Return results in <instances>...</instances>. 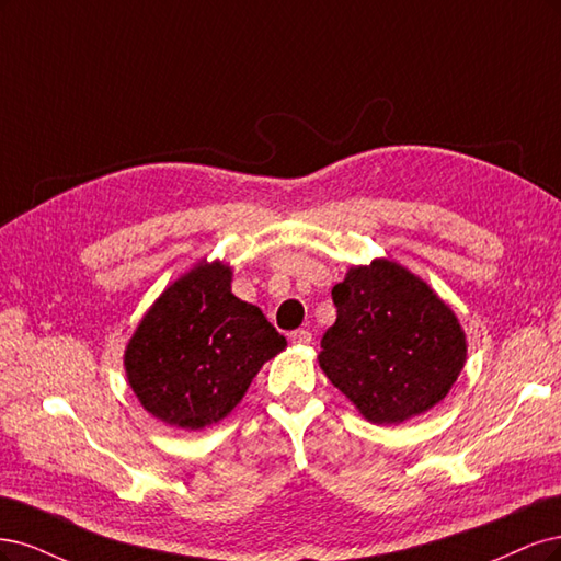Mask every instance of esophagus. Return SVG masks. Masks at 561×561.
Returning <instances> with one entry per match:
<instances>
[{
	"mask_svg": "<svg viewBox=\"0 0 561 561\" xmlns=\"http://www.w3.org/2000/svg\"><path fill=\"white\" fill-rule=\"evenodd\" d=\"M288 340H291L294 345L302 347V345H310V342H312V333L305 331V329H298V331H294L291 335H288Z\"/></svg>",
	"mask_w": 561,
	"mask_h": 561,
	"instance_id": "esophagus-1",
	"label": "esophagus"
}]
</instances>
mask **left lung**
<instances>
[{"label":"left lung","instance_id":"1","mask_svg":"<svg viewBox=\"0 0 561 561\" xmlns=\"http://www.w3.org/2000/svg\"><path fill=\"white\" fill-rule=\"evenodd\" d=\"M331 294L337 319L321 340L319 368L370 424H403L445 399L468 342L422 277L375 259L352 265Z\"/></svg>","mask_w":561,"mask_h":561}]
</instances>
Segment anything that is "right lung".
Returning a JSON list of instances; mask_svg holds the SVG:
<instances>
[{
    "label": "right lung",
    "instance_id": "add662e5",
    "mask_svg": "<svg viewBox=\"0 0 561 561\" xmlns=\"http://www.w3.org/2000/svg\"><path fill=\"white\" fill-rule=\"evenodd\" d=\"M232 267L201 261L141 317L123 366L137 401L168 426L201 431L232 412L286 337L230 291Z\"/></svg>",
    "mask_w": 561,
    "mask_h": 561
}]
</instances>
